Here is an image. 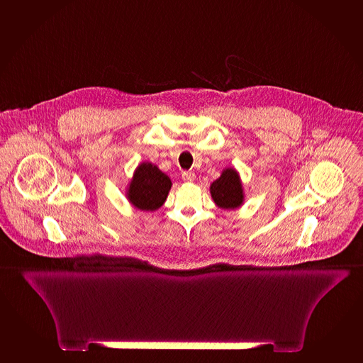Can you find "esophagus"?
I'll use <instances>...</instances> for the list:
<instances>
[{
    "instance_id": "1",
    "label": "esophagus",
    "mask_w": 363,
    "mask_h": 363,
    "mask_svg": "<svg viewBox=\"0 0 363 363\" xmlns=\"http://www.w3.org/2000/svg\"><path fill=\"white\" fill-rule=\"evenodd\" d=\"M196 179V174L194 172H190V171H186V172L182 173V179H184V182H194Z\"/></svg>"
}]
</instances>
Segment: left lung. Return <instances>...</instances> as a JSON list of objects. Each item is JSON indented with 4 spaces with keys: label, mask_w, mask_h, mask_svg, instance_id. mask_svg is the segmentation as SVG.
Returning a JSON list of instances; mask_svg holds the SVG:
<instances>
[{
    "label": "left lung",
    "mask_w": 363,
    "mask_h": 363,
    "mask_svg": "<svg viewBox=\"0 0 363 363\" xmlns=\"http://www.w3.org/2000/svg\"><path fill=\"white\" fill-rule=\"evenodd\" d=\"M210 194L220 208H237L243 203V186L234 168H225L210 186Z\"/></svg>",
    "instance_id": "left-lung-1"
}]
</instances>
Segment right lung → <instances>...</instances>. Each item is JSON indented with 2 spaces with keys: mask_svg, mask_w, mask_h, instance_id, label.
Wrapping results in <instances>:
<instances>
[{
  "mask_svg": "<svg viewBox=\"0 0 363 363\" xmlns=\"http://www.w3.org/2000/svg\"><path fill=\"white\" fill-rule=\"evenodd\" d=\"M172 182L158 167L144 162L133 174L126 196L133 206L143 211H155L166 201Z\"/></svg>",
  "mask_w": 363,
  "mask_h": 363,
  "instance_id": "obj_1",
  "label": "right lung"
}]
</instances>
